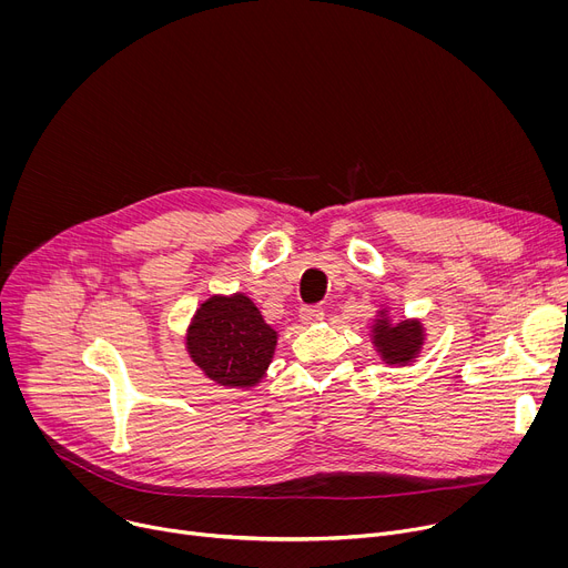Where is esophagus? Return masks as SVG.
<instances>
[{"label": "esophagus", "mask_w": 568, "mask_h": 568, "mask_svg": "<svg viewBox=\"0 0 568 568\" xmlns=\"http://www.w3.org/2000/svg\"><path fill=\"white\" fill-rule=\"evenodd\" d=\"M298 318L305 323V326H314V323H318L323 318V310L318 305H305V307H301Z\"/></svg>", "instance_id": "1"}]
</instances>
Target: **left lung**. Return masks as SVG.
<instances>
[{
  "label": "left lung",
  "instance_id": "obj_1",
  "mask_svg": "<svg viewBox=\"0 0 568 568\" xmlns=\"http://www.w3.org/2000/svg\"><path fill=\"white\" fill-rule=\"evenodd\" d=\"M373 344L386 364H407L423 346V328L418 321H402L390 326L388 316H382L373 326Z\"/></svg>",
  "mask_w": 568,
  "mask_h": 568
}]
</instances>
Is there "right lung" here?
Instances as JSON below:
<instances>
[{"label":"right lung","mask_w":568,"mask_h":568,"mask_svg":"<svg viewBox=\"0 0 568 568\" xmlns=\"http://www.w3.org/2000/svg\"><path fill=\"white\" fill-rule=\"evenodd\" d=\"M186 346L206 377L245 388L265 375L276 348V331L245 294L213 296L195 312Z\"/></svg>","instance_id":"obj_1"}]
</instances>
